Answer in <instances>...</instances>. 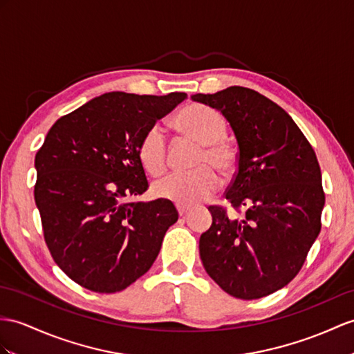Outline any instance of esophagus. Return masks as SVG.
Masks as SVG:
<instances>
[{
	"label": "esophagus",
	"mask_w": 354,
	"mask_h": 354,
	"mask_svg": "<svg viewBox=\"0 0 354 354\" xmlns=\"http://www.w3.org/2000/svg\"><path fill=\"white\" fill-rule=\"evenodd\" d=\"M177 210H178V214L180 216H185V214L191 210V207L189 205H177Z\"/></svg>",
	"instance_id": "1"
}]
</instances>
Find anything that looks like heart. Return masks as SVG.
<instances>
[{
	"label": "heart",
	"instance_id": "1",
	"mask_svg": "<svg viewBox=\"0 0 354 354\" xmlns=\"http://www.w3.org/2000/svg\"><path fill=\"white\" fill-rule=\"evenodd\" d=\"M176 127L201 145L195 158V169L172 172L153 185L154 196L178 205H192L209 198L218 189L219 178L213 168L228 174L236 167V153L223 140L227 126L216 111L201 105H189L178 112ZM144 169L159 176L167 167L165 132L158 124L144 133L138 147Z\"/></svg>",
	"mask_w": 354,
	"mask_h": 354
}]
</instances>
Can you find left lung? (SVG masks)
<instances>
[{
	"instance_id": "obj_1",
	"label": "left lung",
	"mask_w": 354,
	"mask_h": 354,
	"mask_svg": "<svg viewBox=\"0 0 354 354\" xmlns=\"http://www.w3.org/2000/svg\"><path fill=\"white\" fill-rule=\"evenodd\" d=\"M192 100L219 111L236 135L225 198L242 218L210 205L200 237L205 272L237 299L269 296L295 279L322 230L324 192L315 151L292 118L255 90L228 87Z\"/></svg>"
}]
</instances>
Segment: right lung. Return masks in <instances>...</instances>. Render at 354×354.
Wrapping results in <instances>:
<instances>
[{"mask_svg":"<svg viewBox=\"0 0 354 354\" xmlns=\"http://www.w3.org/2000/svg\"><path fill=\"white\" fill-rule=\"evenodd\" d=\"M186 93H105L49 129L36 154L34 200L54 261L96 292L127 288L147 272L178 219L167 200L127 201L149 189L138 147Z\"/></svg>","mask_w":354,"mask_h":354,"instance_id":"1","label":"right lung"}]
</instances>
